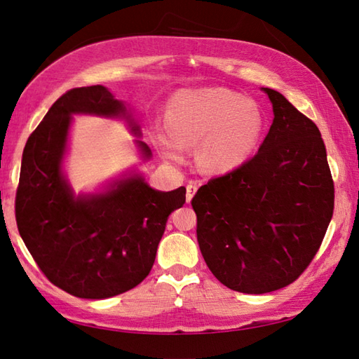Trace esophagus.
<instances>
[{"instance_id":"1","label":"esophagus","mask_w":359,"mask_h":359,"mask_svg":"<svg viewBox=\"0 0 359 359\" xmlns=\"http://www.w3.org/2000/svg\"><path fill=\"white\" fill-rule=\"evenodd\" d=\"M196 191H197V184H194V182H189L187 187V202L188 203L193 201V196L196 194Z\"/></svg>"}]
</instances>
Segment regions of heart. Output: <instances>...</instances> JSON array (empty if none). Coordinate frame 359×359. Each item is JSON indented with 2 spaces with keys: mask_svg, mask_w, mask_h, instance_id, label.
<instances>
[{
  "mask_svg": "<svg viewBox=\"0 0 359 359\" xmlns=\"http://www.w3.org/2000/svg\"><path fill=\"white\" fill-rule=\"evenodd\" d=\"M264 133L259 106L226 88L182 89L166 106V125L151 128L162 156L184 162L197 144V163L215 174L230 172L253 156Z\"/></svg>",
  "mask_w": 359,
  "mask_h": 359,
  "instance_id": "1",
  "label": "heart"
}]
</instances>
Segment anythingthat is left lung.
I'll list each match as a JSON object with an SVG mask.
<instances>
[{
    "mask_svg": "<svg viewBox=\"0 0 359 359\" xmlns=\"http://www.w3.org/2000/svg\"><path fill=\"white\" fill-rule=\"evenodd\" d=\"M262 90L274 118L257 154L208 180L191 201L208 269L248 294L274 292L301 276L321 247L334 205L318 126L278 90Z\"/></svg>",
    "mask_w": 359,
    "mask_h": 359,
    "instance_id": "left-lung-1",
    "label": "left lung"
}]
</instances>
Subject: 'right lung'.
<instances>
[{
  "label": "right lung",
  "mask_w": 359,
  "mask_h": 359,
  "mask_svg": "<svg viewBox=\"0 0 359 359\" xmlns=\"http://www.w3.org/2000/svg\"><path fill=\"white\" fill-rule=\"evenodd\" d=\"M74 114L121 118L140 126L102 85L67 90L50 106L22 151L15 217L21 239L53 285L83 299H106L139 285L154 264L168 216L187 189L157 191L128 172L103 191L75 194L63 172ZM143 160L144 142L135 140Z\"/></svg>",
  "instance_id": "add662e5"
}]
</instances>
